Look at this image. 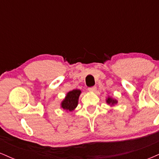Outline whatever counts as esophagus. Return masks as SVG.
<instances>
[{"mask_svg": "<svg viewBox=\"0 0 159 159\" xmlns=\"http://www.w3.org/2000/svg\"><path fill=\"white\" fill-rule=\"evenodd\" d=\"M88 90L90 91V92H95V91L96 90V87H91L88 89Z\"/></svg>", "mask_w": 159, "mask_h": 159, "instance_id": "34e87169", "label": "esophagus"}]
</instances>
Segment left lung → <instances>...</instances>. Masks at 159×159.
Wrapping results in <instances>:
<instances>
[{
	"label": "left lung",
	"mask_w": 159,
	"mask_h": 159,
	"mask_svg": "<svg viewBox=\"0 0 159 159\" xmlns=\"http://www.w3.org/2000/svg\"><path fill=\"white\" fill-rule=\"evenodd\" d=\"M106 102L108 104V105H110L111 106H112V105H114L115 104L117 103V101H116V99H114V98L110 97V96H108V97L106 99Z\"/></svg>",
	"instance_id": "1"
}]
</instances>
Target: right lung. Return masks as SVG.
I'll list each match as a JSON object with an SVG mask.
<instances>
[{
  "instance_id": "obj_1",
  "label": "right lung",
  "mask_w": 159,
  "mask_h": 159,
  "mask_svg": "<svg viewBox=\"0 0 159 159\" xmlns=\"http://www.w3.org/2000/svg\"><path fill=\"white\" fill-rule=\"evenodd\" d=\"M81 91L80 90H73L69 91L66 94L64 99L61 102V107L63 110L72 111L77 107L78 103V98Z\"/></svg>"
}]
</instances>
